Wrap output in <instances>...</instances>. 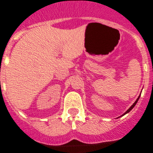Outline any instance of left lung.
Instances as JSON below:
<instances>
[{
	"mask_svg": "<svg viewBox=\"0 0 153 153\" xmlns=\"http://www.w3.org/2000/svg\"><path fill=\"white\" fill-rule=\"evenodd\" d=\"M139 97H140V95H139V97H138V99H136V101H135V102H134L133 104H132V105H131V107H130V108H128V110H127V111H126V112H125V113H124V114H123V115H126V114L128 113V112H129V111H131V110H132V108H134V107H135V105H136V103H137V102H138V101H139Z\"/></svg>",
	"mask_w": 153,
	"mask_h": 153,
	"instance_id": "8db88e82",
	"label": "left lung"
}]
</instances>
